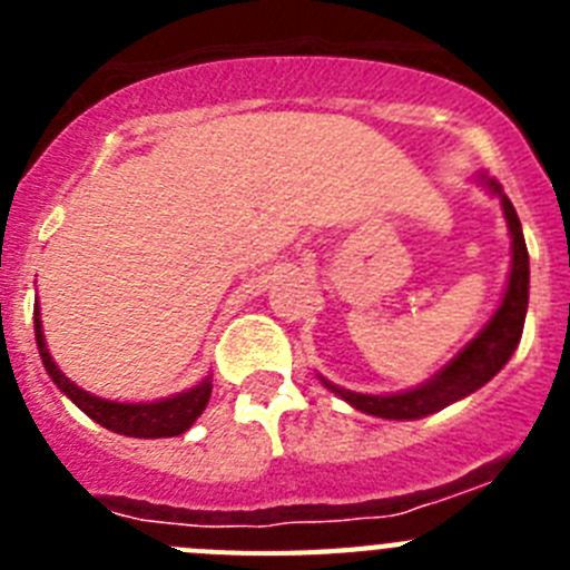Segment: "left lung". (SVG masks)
Instances as JSON below:
<instances>
[{
	"instance_id": "left-lung-1",
	"label": "left lung",
	"mask_w": 570,
	"mask_h": 570,
	"mask_svg": "<svg viewBox=\"0 0 570 570\" xmlns=\"http://www.w3.org/2000/svg\"><path fill=\"white\" fill-rule=\"evenodd\" d=\"M476 183L500 199L508 234H511V271H508L505 294H502L491 320L480 328V334L473 336L454 360L445 362L431 380L420 382L416 387H407L400 394H356V391L334 385L320 374L322 385L362 414L380 416V420H422L428 414H436L442 407L465 400L473 391H480L485 382H491L520 345L528 314V282H531L525 236H522L520 216L513 210L511 199L502 194L500 185L485 174L476 176Z\"/></svg>"
}]
</instances>
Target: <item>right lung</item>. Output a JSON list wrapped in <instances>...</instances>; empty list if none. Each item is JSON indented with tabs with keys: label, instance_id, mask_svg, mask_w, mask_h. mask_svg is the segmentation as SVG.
Instances as JSON below:
<instances>
[{
	"label": "right lung",
	"instance_id": "right-lung-1",
	"mask_svg": "<svg viewBox=\"0 0 570 570\" xmlns=\"http://www.w3.org/2000/svg\"><path fill=\"white\" fill-rule=\"evenodd\" d=\"M33 334H37V347L39 356H42V365L48 371V376L53 380V385L68 396L79 411L90 416L94 422H99L102 428L114 431V434L122 436H136V440H163V436H179L185 434L199 414L205 411L210 400V391H214V376H205L199 385L188 387L183 394L163 396L156 402H116V400H102V396H94L90 391L79 387L77 382H70L68 376L59 371V365L53 362L48 351V342H45L42 331V314H39V299L33 302Z\"/></svg>",
	"mask_w": 570,
	"mask_h": 570
}]
</instances>
